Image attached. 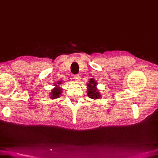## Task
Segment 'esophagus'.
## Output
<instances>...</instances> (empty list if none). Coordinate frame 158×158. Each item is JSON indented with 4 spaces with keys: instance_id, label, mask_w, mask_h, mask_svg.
<instances>
[{
    "instance_id": "esophagus-1",
    "label": "esophagus",
    "mask_w": 158,
    "mask_h": 158,
    "mask_svg": "<svg viewBox=\"0 0 158 158\" xmlns=\"http://www.w3.org/2000/svg\"><path fill=\"white\" fill-rule=\"evenodd\" d=\"M80 77H81L80 75H74V79L76 81H79L80 79Z\"/></svg>"
}]
</instances>
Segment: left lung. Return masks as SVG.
<instances>
[{
	"label": "left lung",
	"instance_id": "1",
	"mask_svg": "<svg viewBox=\"0 0 158 158\" xmlns=\"http://www.w3.org/2000/svg\"><path fill=\"white\" fill-rule=\"evenodd\" d=\"M96 82L94 81V79H90L89 83L87 84V96L91 99L100 98V94L97 91V88H96Z\"/></svg>",
	"mask_w": 158,
	"mask_h": 158
}]
</instances>
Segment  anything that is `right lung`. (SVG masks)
<instances>
[{"label":"right lung","instance_id":"1","mask_svg":"<svg viewBox=\"0 0 158 158\" xmlns=\"http://www.w3.org/2000/svg\"><path fill=\"white\" fill-rule=\"evenodd\" d=\"M58 84H60V83H58ZM55 86H56V87L54 88V89L51 91V93H50V96H51L50 98L52 99H56V98H59V96L60 94L62 93L61 92V89L60 87H58L57 85H56L55 84L54 85Z\"/></svg>","mask_w":158,"mask_h":158}]
</instances>
